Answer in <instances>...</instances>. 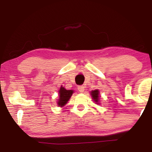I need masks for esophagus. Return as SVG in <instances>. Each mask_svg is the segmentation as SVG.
Returning <instances> with one entry per match:
<instances>
[{"label":"esophagus","mask_w":152,"mask_h":152,"mask_svg":"<svg viewBox=\"0 0 152 152\" xmlns=\"http://www.w3.org/2000/svg\"><path fill=\"white\" fill-rule=\"evenodd\" d=\"M78 91H79L80 92H83L84 90H85V87L83 86H78Z\"/></svg>","instance_id":"34e87169"}]
</instances>
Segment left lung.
<instances>
[{"label":"left lung","instance_id":"1","mask_svg":"<svg viewBox=\"0 0 152 152\" xmlns=\"http://www.w3.org/2000/svg\"><path fill=\"white\" fill-rule=\"evenodd\" d=\"M99 92L98 90H92L91 92V96L92 97V99L94 101L96 104H99Z\"/></svg>","mask_w":152,"mask_h":152}]
</instances>
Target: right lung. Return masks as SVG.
Listing matches in <instances>:
<instances>
[{"label": "right lung", "instance_id": "obj_1", "mask_svg": "<svg viewBox=\"0 0 152 152\" xmlns=\"http://www.w3.org/2000/svg\"><path fill=\"white\" fill-rule=\"evenodd\" d=\"M74 92V91L72 90H67L63 87L61 86L59 90V99L58 101V106L60 107L64 106V105L66 104V103L69 100L70 97Z\"/></svg>", "mask_w": 152, "mask_h": 152}]
</instances>
